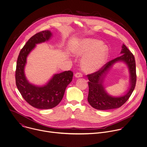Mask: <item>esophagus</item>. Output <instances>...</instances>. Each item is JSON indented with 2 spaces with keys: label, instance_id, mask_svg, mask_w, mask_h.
Masks as SVG:
<instances>
[{
  "label": "esophagus",
  "instance_id": "34e87169",
  "mask_svg": "<svg viewBox=\"0 0 147 147\" xmlns=\"http://www.w3.org/2000/svg\"><path fill=\"white\" fill-rule=\"evenodd\" d=\"M75 76L76 78H82V77L83 76V75H82V74H81L80 72H77V73L75 74Z\"/></svg>",
  "mask_w": 147,
  "mask_h": 147
}]
</instances>
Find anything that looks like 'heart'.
<instances>
[{
	"label": "heart",
	"instance_id": "b5f03b06",
	"mask_svg": "<svg viewBox=\"0 0 147 147\" xmlns=\"http://www.w3.org/2000/svg\"><path fill=\"white\" fill-rule=\"evenodd\" d=\"M79 56H85L81 61L85 71L95 72L105 64L108 55L107 46L96 39H86L81 43L76 52Z\"/></svg>",
	"mask_w": 147,
	"mask_h": 147
}]
</instances>
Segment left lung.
<instances>
[{
  "mask_svg": "<svg viewBox=\"0 0 147 147\" xmlns=\"http://www.w3.org/2000/svg\"><path fill=\"white\" fill-rule=\"evenodd\" d=\"M120 53L122 55L108 63L95 73L87 75L88 78L89 93L88 101L94 108L98 110L115 109L122 106L131 96L136 83V62L134 55L123 45ZM118 61H123L128 66L130 74V87L127 93L119 97L109 96L103 86V79L112 65Z\"/></svg>",
  "mask_w": 147,
  "mask_h": 147,
  "instance_id": "obj_1",
  "label": "left lung"
}]
</instances>
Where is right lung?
Returning a JSON list of instances; mask_svg holds the SVG:
<instances>
[{
  "label": "right lung",
  "mask_w": 147,
  "mask_h": 147,
  "mask_svg": "<svg viewBox=\"0 0 147 147\" xmlns=\"http://www.w3.org/2000/svg\"><path fill=\"white\" fill-rule=\"evenodd\" d=\"M51 36L49 30L43 31L32 36L21 49L17 60L15 72L17 88L29 104L38 109H51L57 105L73 77V72L71 71L55 74L43 86L34 85L27 80L24 74L27 57L36 44L49 40Z\"/></svg>",
  "instance_id": "obj_1"
}]
</instances>
